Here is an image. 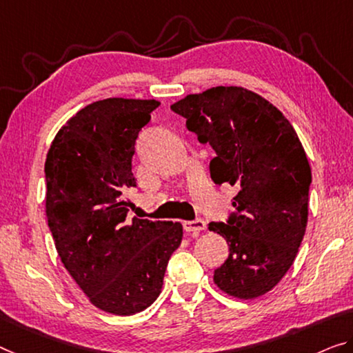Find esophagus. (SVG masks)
<instances>
[{
    "label": "esophagus",
    "instance_id": "34e87169",
    "mask_svg": "<svg viewBox=\"0 0 353 353\" xmlns=\"http://www.w3.org/2000/svg\"><path fill=\"white\" fill-rule=\"evenodd\" d=\"M183 227L186 232H192V233H197L200 230H205L207 229V222L203 219H194V221H184L183 222Z\"/></svg>",
    "mask_w": 353,
    "mask_h": 353
}]
</instances>
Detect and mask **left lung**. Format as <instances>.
I'll return each mask as SVG.
<instances>
[{
  "mask_svg": "<svg viewBox=\"0 0 353 353\" xmlns=\"http://www.w3.org/2000/svg\"><path fill=\"white\" fill-rule=\"evenodd\" d=\"M172 110L216 158V184L238 188L235 211L211 222L229 245V257L214 270V283L232 296L267 294L294 263L307 224L311 167L289 120L273 104L241 86H216L189 94Z\"/></svg>",
  "mask_w": 353,
  "mask_h": 353,
  "instance_id": "8db88e82",
  "label": "left lung"
}]
</instances>
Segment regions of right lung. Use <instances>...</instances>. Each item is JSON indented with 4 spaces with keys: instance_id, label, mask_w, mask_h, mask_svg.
<instances>
[{
    "instance_id": "add662e5",
    "label": "right lung",
    "mask_w": 353,
    "mask_h": 353,
    "mask_svg": "<svg viewBox=\"0 0 353 353\" xmlns=\"http://www.w3.org/2000/svg\"><path fill=\"white\" fill-rule=\"evenodd\" d=\"M158 107L154 99L93 102L59 129L46 159V213L58 256L90 301L117 316L159 296L183 238L180 222L128 216L135 140Z\"/></svg>"
}]
</instances>
